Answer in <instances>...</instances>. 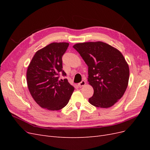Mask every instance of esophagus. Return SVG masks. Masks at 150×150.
Listing matches in <instances>:
<instances>
[{
    "instance_id": "obj_1",
    "label": "esophagus",
    "mask_w": 150,
    "mask_h": 150,
    "mask_svg": "<svg viewBox=\"0 0 150 150\" xmlns=\"http://www.w3.org/2000/svg\"><path fill=\"white\" fill-rule=\"evenodd\" d=\"M85 84H86L85 81H82L81 83H79L78 84V86H79V88H81V87H83V86H84Z\"/></svg>"
}]
</instances>
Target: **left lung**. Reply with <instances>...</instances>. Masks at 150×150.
I'll use <instances>...</instances> for the list:
<instances>
[{
	"instance_id": "obj_1",
	"label": "left lung",
	"mask_w": 150,
	"mask_h": 150,
	"mask_svg": "<svg viewBox=\"0 0 150 150\" xmlns=\"http://www.w3.org/2000/svg\"><path fill=\"white\" fill-rule=\"evenodd\" d=\"M73 47L88 66V81L94 89L89 103L103 108L114 105L128 84L129 66L122 54L101 41L78 43Z\"/></svg>"
}]
</instances>
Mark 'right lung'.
Wrapping results in <instances>:
<instances>
[{
	"instance_id": "obj_1",
	"label": "right lung",
	"mask_w": 150,
	"mask_h": 150,
	"mask_svg": "<svg viewBox=\"0 0 150 150\" xmlns=\"http://www.w3.org/2000/svg\"><path fill=\"white\" fill-rule=\"evenodd\" d=\"M69 46L67 42H53L35 52L27 71V83L31 96L46 110H59L69 102L74 88L65 78L59 79L62 57Z\"/></svg>"
}]
</instances>
